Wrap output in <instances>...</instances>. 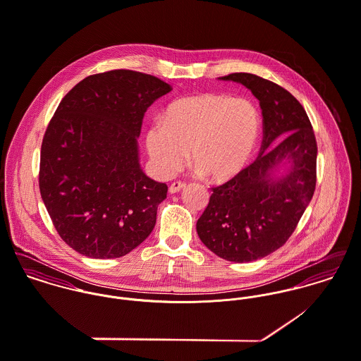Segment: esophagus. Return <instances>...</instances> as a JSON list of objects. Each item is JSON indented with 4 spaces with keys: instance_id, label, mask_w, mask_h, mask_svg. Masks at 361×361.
<instances>
[{
    "instance_id": "obj_1",
    "label": "esophagus",
    "mask_w": 361,
    "mask_h": 361,
    "mask_svg": "<svg viewBox=\"0 0 361 361\" xmlns=\"http://www.w3.org/2000/svg\"><path fill=\"white\" fill-rule=\"evenodd\" d=\"M184 187H185V183H183V181H174V183L169 187V191H170V194H177V192L181 191Z\"/></svg>"
}]
</instances>
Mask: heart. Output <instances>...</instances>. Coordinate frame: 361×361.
<instances>
[{"label": "heart", "instance_id": "heart-1", "mask_svg": "<svg viewBox=\"0 0 361 361\" xmlns=\"http://www.w3.org/2000/svg\"><path fill=\"white\" fill-rule=\"evenodd\" d=\"M262 130V114L250 99L197 94L173 101L164 119L149 124L145 144L163 177L177 173L191 149L200 173H207L214 181H227L247 166Z\"/></svg>", "mask_w": 361, "mask_h": 361}]
</instances>
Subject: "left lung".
I'll use <instances>...</instances> for the list:
<instances>
[{"label":"left lung","instance_id":"1","mask_svg":"<svg viewBox=\"0 0 361 361\" xmlns=\"http://www.w3.org/2000/svg\"><path fill=\"white\" fill-rule=\"evenodd\" d=\"M219 79L240 82L259 99L263 141L256 161L230 181L212 188L197 231L219 257L253 262L288 240L313 198L317 142L306 111L279 84L250 73ZM285 162L288 169L277 176L275 171Z\"/></svg>","mask_w":361,"mask_h":361}]
</instances>
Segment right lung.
I'll return each mask as SVG.
<instances>
[{
  "mask_svg": "<svg viewBox=\"0 0 361 361\" xmlns=\"http://www.w3.org/2000/svg\"><path fill=\"white\" fill-rule=\"evenodd\" d=\"M171 91L134 71L85 78L61 101L41 144L42 202L71 247L92 259L121 257L148 238L167 185L141 169L144 114Z\"/></svg>",
  "mask_w": 361,
  "mask_h": 361,
  "instance_id": "add662e5",
  "label": "right lung"
}]
</instances>
